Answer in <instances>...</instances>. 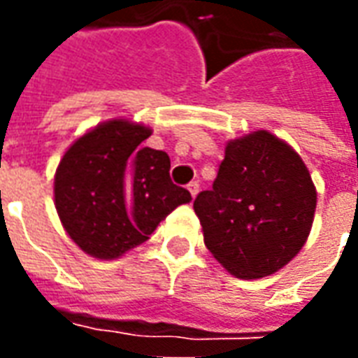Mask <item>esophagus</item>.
<instances>
[{"mask_svg":"<svg viewBox=\"0 0 358 358\" xmlns=\"http://www.w3.org/2000/svg\"><path fill=\"white\" fill-rule=\"evenodd\" d=\"M187 189H189L192 197H195V195L199 194V182H189V184H187Z\"/></svg>","mask_w":358,"mask_h":358,"instance_id":"obj_1","label":"esophagus"}]
</instances>
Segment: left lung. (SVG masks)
Here are the masks:
<instances>
[{
  "instance_id": "left-lung-1",
  "label": "left lung",
  "mask_w": 358,
  "mask_h": 358,
  "mask_svg": "<svg viewBox=\"0 0 358 358\" xmlns=\"http://www.w3.org/2000/svg\"><path fill=\"white\" fill-rule=\"evenodd\" d=\"M194 209L213 257L253 280L274 274L305 245L316 189L301 157L259 130L226 145L213 187L195 197Z\"/></svg>"
}]
</instances>
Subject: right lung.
<instances>
[{
    "instance_id": "add662e5",
    "label": "right lung",
    "mask_w": 358,
    "mask_h": 358,
    "mask_svg": "<svg viewBox=\"0 0 358 358\" xmlns=\"http://www.w3.org/2000/svg\"><path fill=\"white\" fill-rule=\"evenodd\" d=\"M151 130L124 118L74 141L55 172V209L71 240L95 259L140 245L178 205L192 201L172 184L171 159L143 148Z\"/></svg>"
}]
</instances>
